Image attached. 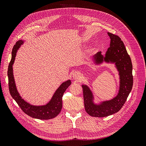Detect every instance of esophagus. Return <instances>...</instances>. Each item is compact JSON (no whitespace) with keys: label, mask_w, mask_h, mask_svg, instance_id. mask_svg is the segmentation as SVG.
I'll return each mask as SVG.
<instances>
[{"label":"esophagus","mask_w":146,"mask_h":146,"mask_svg":"<svg viewBox=\"0 0 146 146\" xmlns=\"http://www.w3.org/2000/svg\"><path fill=\"white\" fill-rule=\"evenodd\" d=\"M72 76H73V78H74V79H78L80 77L81 74H80V73H79L78 72H75L73 74Z\"/></svg>","instance_id":"obj_1"}]
</instances>
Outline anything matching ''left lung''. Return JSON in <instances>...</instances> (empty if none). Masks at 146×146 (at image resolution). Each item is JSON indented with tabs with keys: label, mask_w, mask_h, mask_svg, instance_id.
I'll use <instances>...</instances> for the list:
<instances>
[{
	"label": "left lung",
	"mask_w": 146,
	"mask_h": 146,
	"mask_svg": "<svg viewBox=\"0 0 146 146\" xmlns=\"http://www.w3.org/2000/svg\"><path fill=\"white\" fill-rule=\"evenodd\" d=\"M108 35L110 38V44L105 55L104 56L101 52H98L92 56V60L96 64L103 62L114 63L120 79L119 89L115 98L97 104L94 103L90 88L86 85H82L85 110L88 114L93 117H106L118 112L125 104L133 83L131 61L123 42L117 35L109 32Z\"/></svg>",
	"instance_id": "obj_1"
}]
</instances>
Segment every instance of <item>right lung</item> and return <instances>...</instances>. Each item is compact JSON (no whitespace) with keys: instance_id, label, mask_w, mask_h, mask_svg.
I'll return each instance as SVG.
<instances>
[{"instance_id":"obj_1","label":"right lung","mask_w":146,"mask_h":146,"mask_svg":"<svg viewBox=\"0 0 146 146\" xmlns=\"http://www.w3.org/2000/svg\"><path fill=\"white\" fill-rule=\"evenodd\" d=\"M24 42V41L23 40H19L16 42L12 50L11 60L8 68V86L10 93L21 110L29 116L41 120H47L54 118L61 111L62 108V97L66 89L70 85L71 82L70 80H68L62 83L55 92L50 100L46 105H33L24 100L17 91L13 70V65L15 62L17 51Z\"/></svg>"}]
</instances>
